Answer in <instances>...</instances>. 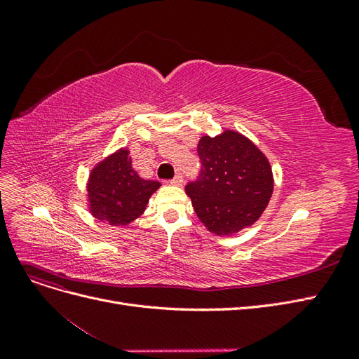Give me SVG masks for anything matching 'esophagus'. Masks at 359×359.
Segmentation results:
<instances>
[{
    "mask_svg": "<svg viewBox=\"0 0 359 359\" xmlns=\"http://www.w3.org/2000/svg\"><path fill=\"white\" fill-rule=\"evenodd\" d=\"M170 184H172V186H175V187H181L182 186V177L180 175V173L170 180Z\"/></svg>",
    "mask_w": 359,
    "mask_h": 359,
    "instance_id": "1",
    "label": "esophagus"
}]
</instances>
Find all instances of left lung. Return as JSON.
Masks as SVG:
<instances>
[{"instance_id": "left-lung-1", "label": "left lung", "mask_w": 359, "mask_h": 359, "mask_svg": "<svg viewBox=\"0 0 359 359\" xmlns=\"http://www.w3.org/2000/svg\"><path fill=\"white\" fill-rule=\"evenodd\" d=\"M201 178L186 187L194 212L214 235L229 236L255 224L274 191L266 156L247 136L224 130L198 144Z\"/></svg>"}]
</instances>
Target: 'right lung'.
Masks as SVG:
<instances>
[{"label": "right lung", "instance_id": "1", "mask_svg": "<svg viewBox=\"0 0 359 359\" xmlns=\"http://www.w3.org/2000/svg\"><path fill=\"white\" fill-rule=\"evenodd\" d=\"M158 181L139 177L128 148H119L95 163L86 181V206L97 220L127 226L147 210L149 198L160 189Z\"/></svg>", "mask_w": 359, "mask_h": 359}]
</instances>
